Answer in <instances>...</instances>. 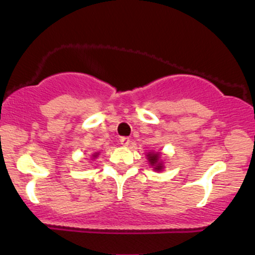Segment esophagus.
<instances>
[{
  "mask_svg": "<svg viewBox=\"0 0 255 255\" xmlns=\"http://www.w3.org/2000/svg\"><path fill=\"white\" fill-rule=\"evenodd\" d=\"M120 142H121L122 146H128V145H129V142H130V139H129V137H127V136H122L121 139H120Z\"/></svg>",
  "mask_w": 255,
  "mask_h": 255,
  "instance_id": "obj_1",
  "label": "esophagus"
}]
</instances>
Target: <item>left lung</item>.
<instances>
[{
    "label": "left lung",
    "instance_id": "8db88e82",
    "mask_svg": "<svg viewBox=\"0 0 255 255\" xmlns=\"http://www.w3.org/2000/svg\"><path fill=\"white\" fill-rule=\"evenodd\" d=\"M160 153L159 152H148L147 153V159L150 162V165L153 166L154 170L160 171L164 166H163L162 160H159Z\"/></svg>",
    "mask_w": 255,
    "mask_h": 255
}]
</instances>
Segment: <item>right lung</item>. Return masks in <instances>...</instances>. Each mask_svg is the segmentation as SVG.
<instances>
[{
    "mask_svg": "<svg viewBox=\"0 0 255 255\" xmlns=\"http://www.w3.org/2000/svg\"><path fill=\"white\" fill-rule=\"evenodd\" d=\"M92 156H93V158H96V157H97V156H98V153H93V154H92Z\"/></svg>",
    "mask_w": 255,
    "mask_h": 255,
    "instance_id": "1",
    "label": "right lung"
}]
</instances>
